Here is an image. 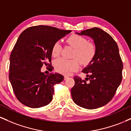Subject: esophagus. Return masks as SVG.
<instances>
[{
  "label": "esophagus",
  "instance_id": "34e87169",
  "mask_svg": "<svg viewBox=\"0 0 131 131\" xmlns=\"http://www.w3.org/2000/svg\"><path fill=\"white\" fill-rule=\"evenodd\" d=\"M68 78V76H64V80H67Z\"/></svg>",
  "mask_w": 131,
  "mask_h": 131
}]
</instances>
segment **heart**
I'll list each match as a JSON object with an SVG mask.
<instances>
[{"label":"heart","instance_id":"1","mask_svg":"<svg viewBox=\"0 0 131 131\" xmlns=\"http://www.w3.org/2000/svg\"><path fill=\"white\" fill-rule=\"evenodd\" d=\"M66 42L74 49L73 57L75 58L71 60L59 58L54 61L53 65L57 72L64 75H68L79 68L78 59L81 64L84 65L89 64L95 56L96 47L94 43L89 42L86 38L78 34L70 36L66 39ZM61 49V46L59 42L54 43L51 52L52 56L58 57L60 53Z\"/></svg>","mask_w":131,"mask_h":131}]
</instances>
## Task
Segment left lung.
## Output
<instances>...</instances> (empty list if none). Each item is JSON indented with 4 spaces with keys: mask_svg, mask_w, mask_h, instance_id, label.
<instances>
[{
    "mask_svg": "<svg viewBox=\"0 0 131 131\" xmlns=\"http://www.w3.org/2000/svg\"><path fill=\"white\" fill-rule=\"evenodd\" d=\"M76 34L88 36L94 40L96 55L82 71L87 74L85 80L74 76L72 99L81 107L98 108L112 100L122 81L123 65L118 45L109 34L99 28Z\"/></svg>",
    "mask_w": 131,
    "mask_h": 131,
    "instance_id": "obj_1",
    "label": "left lung"
}]
</instances>
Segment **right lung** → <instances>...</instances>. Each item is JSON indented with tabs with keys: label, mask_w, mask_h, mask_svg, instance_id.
Masks as SVG:
<instances>
[{
	"label": "right lung",
	"mask_w": 131,
	"mask_h": 131,
	"mask_svg": "<svg viewBox=\"0 0 131 131\" xmlns=\"http://www.w3.org/2000/svg\"><path fill=\"white\" fill-rule=\"evenodd\" d=\"M71 30L39 25L21 32L10 57L9 79L16 98L28 107L36 108L52 100L54 85L63 80L59 73L45 74L43 64L50 65L52 47Z\"/></svg>",
	"instance_id": "obj_1"
}]
</instances>
